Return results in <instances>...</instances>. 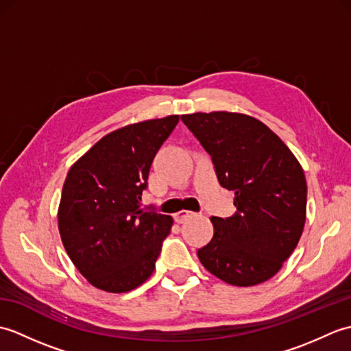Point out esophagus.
Masks as SVG:
<instances>
[{"label":"esophagus","mask_w":351,"mask_h":351,"mask_svg":"<svg viewBox=\"0 0 351 351\" xmlns=\"http://www.w3.org/2000/svg\"><path fill=\"white\" fill-rule=\"evenodd\" d=\"M191 215H195V213L187 211V210H182V211L175 214V220H176L178 223H182L184 220H187L189 217H191Z\"/></svg>","instance_id":"34e87169"}]
</instances>
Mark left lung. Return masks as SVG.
<instances>
[{
  "instance_id": "8db88e82",
  "label": "left lung",
  "mask_w": 351,
  "mask_h": 351,
  "mask_svg": "<svg viewBox=\"0 0 351 351\" xmlns=\"http://www.w3.org/2000/svg\"><path fill=\"white\" fill-rule=\"evenodd\" d=\"M211 155L223 189L235 193L232 217H211L214 235L197 250L208 271L235 287L280 270L306 220V178L288 146L258 119L228 111L181 116Z\"/></svg>"
}]
</instances>
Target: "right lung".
I'll return each mask as SVG.
<instances>
[{
  "instance_id": "add662e5",
  "label": "right lung",
  "mask_w": 351,
  "mask_h": 351,
  "mask_svg": "<svg viewBox=\"0 0 351 351\" xmlns=\"http://www.w3.org/2000/svg\"><path fill=\"white\" fill-rule=\"evenodd\" d=\"M180 116L107 134L71 167L58 206V230L78 271L107 293H128L155 270L170 215L140 208L149 169Z\"/></svg>"
}]
</instances>
